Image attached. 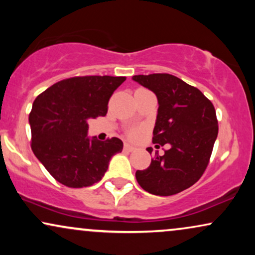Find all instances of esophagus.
I'll use <instances>...</instances> for the list:
<instances>
[{"instance_id": "1", "label": "esophagus", "mask_w": 255, "mask_h": 255, "mask_svg": "<svg viewBox=\"0 0 255 255\" xmlns=\"http://www.w3.org/2000/svg\"><path fill=\"white\" fill-rule=\"evenodd\" d=\"M124 150H125V151H127V152H131V151L135 150V147H134V146H131L130 144H125V146H124Z\"/></svg>"}]
</instances>
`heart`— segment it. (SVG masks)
<instances>
[{
  "instance_id": "1",
  "label": "heart",
  "mask_w": 255,
  "mask_h": 255,
  "mask_svg": "<svg viewBox=\"0 0 255 255\" xmlns=\"http://www.w3.org/2000/svg\"><path fill=\"white\" fill-rule=\"evenodd\" d=\"M128 136L129 137H135L137 136V134H139V129H136V128H133V129H129L128 130Z\"/></svg>"
}]
</instances>
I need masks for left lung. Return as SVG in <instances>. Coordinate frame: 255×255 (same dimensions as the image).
Here are the masks:
<instances>
[{
	"mask_svg": "<svg viewBox=\"0 0 255 255\" xmlns=\"http://www.w3.org/2000/svg\"><path fill=\"white\" fill-rule=\"evenodd\" d=\"M133 80L156 93L159 107L152 142L157 148L169 145L163 156L156 152L147 169L135 172L136 181L151 194H177L209 165L218 134L215 107L200 90L171 74L134 75Z\"/></svg>",
	"mask_w": 255,
	"mask_h": 255,
	"instance_id": "1",
	"label": "left lung"
}]
</instances>
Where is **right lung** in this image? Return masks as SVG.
<instances>
[{
    "instance_id": "1",
    "label": "right lung",
    "mask_w": 255,
    "mask_h": 255,
    "mask_svg": "<svg viewBox=\"0 0 255 255\" xmlns=\"http://www.w3.org/2000/svg\"><path fill=\"white\" fill-rule=\"evenodd\" d=\"M126 77L85 75L58 81L34 99L28 116L31 148L55 180L71 188L97 183L110 158L122 151L119 137H87L90 119L105 116L114 91Z\"/></svg>"
}]
</instances>
